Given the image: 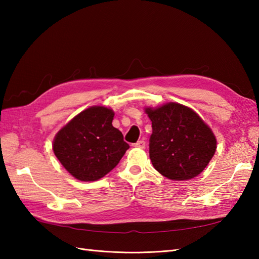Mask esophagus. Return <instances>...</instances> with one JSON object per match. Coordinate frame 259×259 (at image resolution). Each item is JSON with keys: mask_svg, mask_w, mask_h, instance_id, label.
Instances as JSON below:
<instances>
[{"mask_svg": "<svg viewBox=\"0 0 259 259\" xmlns=\"http://www.w3.org/2000/svg\"><path fill=\"white\" fill-rule=\"evenodd\" d=\"M133 146L136 148H140V149H144L146 146V142H145V140H139L138 142H136V144H134Z\"/></svg>", "mask_w": 259, "mask_h": 259, "instance_id": "34e87169", "label": "esophagus"}]
</instances>
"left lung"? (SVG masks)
Listing matches in <instances>:
<instances>
[{
  "instance_id": "left-lung-1",
  "label": "left lung",
  "mask_w": 259,
  "mask_h": 259,
  "mask_svg": "<svg viewBox=\"0 0 259 259\" xmlns=\"http://www.w3.org/2000/svg\"><path fill=\"white\" fill-rule=\"evenodd\" d=\"M152 134L149 156L158 172L171 180H189L202 172L217 148L212 130L194 110L177 102L146 107Z\"/></svg>"
}]
</instances>
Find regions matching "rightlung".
I'll use <instances>...</instances> for the list:
<instances>
[{
	"instance_id": "right-lung-1",
	"label": "right lung",
	"mask_w": 259,
	"mask_h": 259,
	"mask_svg": "<svg viewBox=\"0 0 259 259\" xmlns=\"http://www.w3.org/2000/svg\"><path fill=\"white\" fill-rule=\"evenodd\" d=\"M112 109L95 106L76 114L58 131L53 152L67 171L81 181H96L117 166L129 145L112 125Z\"/></svg>"
}]
</instances>
